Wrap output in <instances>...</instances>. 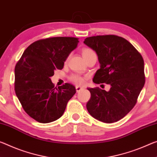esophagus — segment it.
Returning a JSON list of instances; mask_svg holds the SVG:
<instances>
[{
	"mask_svg": "<svg viewBox=\"0 0 157 157\" xmlns=\"http://www.w3.org/2000/svg\"><path fill=\"white\" fill-rule=\"evenodd\" d=\"M75 88H76L77 92H79L81 90H82V89H83L82 87H81V86H76Z\"/></svg>",
	"mask_w": 157,
	"mask_h": 157,
	"instance_id": "34e87169",
	"label": "esophagus"
}]
</instances>
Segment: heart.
I'll list each match as a JSON object with an SVG mask.
<instances>
[{
	"instance_id": "b5f03b06",
	"label": "heart",
	"mask_w": 157,
	"mask_h": 157,
	"mask_svg": "<svg viewBox=\"0 0 157 157\" xmlns=\"http://www.w3.org/2000/svg\"><path fill=\"white\" fill-rule=\"evenodd\" d=\"M82 56L84 58L91 55V54H95L92 49L89 48H84L82 50ZM71 79L73 82H74L75 83L78 84H82L84 83V81H85V79L82 78V77L78 75H72L71 77Z\"/></svg>"
}]
</instances>
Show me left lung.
I'll list each match as a JSON object with an SVG mask.
<instances>
[{
    "mask_svg": "<svg viewBox=\"0 0 157 157\" xmlns=\"http://www.w3.org/2000/svg\"><path fill=\"white\" fill-rule=\"evenodd\" d=\"M84 43L96 52L101 65L93 82L110 86L108 91L87 88L86 109L99 121L116 122L132 110L145 84L143 57L128 40L114 35L89 37Z\"/></svg>",
    "mask_w": 157,
    "mask_h": 157,
    "instance_id": "8db88e82",
    "label": "left lung"
}]
</instances>
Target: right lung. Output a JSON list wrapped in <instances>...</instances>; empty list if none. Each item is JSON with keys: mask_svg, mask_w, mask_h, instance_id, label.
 <instances>
[{"mask_svg": "<svg viewBox=\"0 0 157 157\" xmlns=\"http://www.w3.org/2000/svg\"><path fill=\"white\" fill-rule=\"evenodd\" d=\"M78 38L55 37L40 40L27 47L14 68V91L24 111L40 123H49L63 115L76 93L69 83L56 88L50 78L63 68Z\"/></svg>", "mask_w": 157, "mask_h": 157, "instance_id": "right-lung-1", "label": "right lung"}]
</instances>
